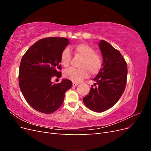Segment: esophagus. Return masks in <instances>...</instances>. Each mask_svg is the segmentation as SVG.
I'll list each match as a JSON object with an SVG mask.
<instances>
[{
  "mask_svg": "<svg viewBox=\"0 0 151 151\" xmlns=\"http://www.w3.org/2000/svg\"><path fill=\"white\" fill-rule=\"evenodd\" d=\"M78 84H79L77 83H72V86H74V87H76Z\"/></svg>",
  "mask_w": 151,
  "mask_h": 151,
  "instance_id": "34e87169",
  "label": "esophagus"
}]
</instances>
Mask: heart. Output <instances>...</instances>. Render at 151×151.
I'll list each match as a JSON object with an SVG mask.
<instances>
[{
  "label": "heart",
  "mask_w": 151,
  "mask_h": 151,
  "mask_svg": "<svg viewBox=\"0 0 151 151\" xmlns=\"http://www.w3.org/2000/svg\"><path fill=\"white\" fill-rule=\"evenodd\" d=\"M74 53L81 60L79 63L80 68H70L64 72V77L73 82H80L88 76V72L95 75L101 70L103 65L102 58L96 53L95 50L90 45L84 43H77L73 47ZM72 58L69 49L65 48L60 54V63L63 67L69 65Z\"/></svg>",
  "instance_id": "b5f03b06"
}]
</instances>
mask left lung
<instances>
[{"mask_svg":"<svg viewBox=\"0 0 151 151\" xmlns=\"http://www.w3.org/2000/svg\"><path fill=\"white\" fill-rule=\"evenodd\" d=\"M103 56V65L93 79L89 94L83 98L86 106L92 111L103 112L111 108L124 92L127 64L118 50L103 40L98 43Z\"/></svg>","mask_w":151,"mask_h":151,"instance_id":"left-lung-1","label":"left lung"}]
</instances>
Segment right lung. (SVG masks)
<instances>
[{
    "instance_id": "1",
    "label": "right lung",
    "mask_w": 151,
    "mask_h": 151,
    "mask_svg": "<svg viewBox=\"0 0 151 151\" xmlns=\"http://www.w3.org/2000/svg\"><path fill=\"white\" fill-rule=\"evenodd\" d=\"M69 44L65 38L50 37L34 43L22 57L19 70V85L26 101L36 110L50 114L61 106L65 93L72 83L67 79L52 82L62 76L60 54Z\"/></svg>"
}]
</instances>
